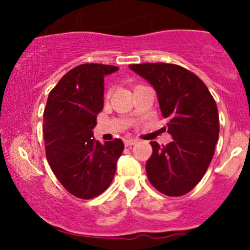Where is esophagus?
Wrapping results in <instances>:
<instances>
[{
	"label": "esophagus",
	"mask_w": 250,
	"mask_h": 250,
	"mask_svg": "<svg viewBox=\"0 0 250 250\" xmlns=\"http://www.w3.org/2000/svg\"><path fill=\"white\" fill-rule=\"evenodd\" d=\"M135 143H137V140H135V139H125V146H132V145H134Z\"/></svg>",
	"instance_id": "esophagus-1"
}]
</instances>
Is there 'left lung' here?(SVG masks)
Returning a JSON list of instances; mask_svg holds the SVG:
<instances>
[{"label":"left lung","instance_id":"left-lung-1","mask_svg":"<svg viewBox=\"0 0 250 250\" xmlns=\"http://www.w3.org/2000/svg\"><path fill=\"white\" fill-rule=\"evenodd\" d=\"M129 67L155 88L173 138L166 146L151 141L148 181L167 196L185 195L200 183L214 156L219 138L215 100L200 77L179 65L145 62Z\"/></svg>","mask_w":250,"mask_h":250}]
</instances>
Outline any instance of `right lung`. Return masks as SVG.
I'll list each match as a JSON object with an SVG mask.
<instances>
[{
	"instance_id": "1",
	"label": "right lung",
	"mask_w": 250,
	"mask_h": 250,
	"mask_svg": "<svg viewBox=\"0 0 250 250\" xmlns=\"http://www.w3.org/2000/svg\"><path fill=\"white\" fill-rule=\"evenodd\" d=\"M117 66L82 64L50 90L43 112L46 156L53 173L71 195L90 200L104 192L116 173L123 141L100 144L93 137L104 106V77Z\"/></svg>"
}]
</instances>
